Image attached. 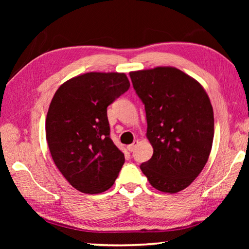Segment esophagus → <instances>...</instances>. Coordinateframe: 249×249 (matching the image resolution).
Returning a JSON list of instances; mask_svg holds the SVG:
<instances>
[{
  "label": "esophagus",
  "instance_id": "34e87169",
  "mask_svg": "<svg viewBox=\"0 0 249 249\" xmlns=\"http://www.w3.org/2000/svg\"><path fill=\"white\" fill-rule=\"evenodd\" d=\"M137 145H138V141H134L133 144H130V145L127 146V149H128L129 151H133L135 148H136Z\"/></svg>",
  "mask_w": 249,
  "mask_h": 249
}]
</instances>
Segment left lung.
I'll return each mask as SVG.
<instances>
[{
    "label": "left lung",
    "instance_id": "left-lung-1",
    "mask_svg": "<svg viewBox=\"0 0 249 249\" xmlns=\"http://www.w3.org/2000/svg\"><path fill=\"white\" fill-rule=\"evenodd\" d=\"M145 104L146 136L154 148L141 165L155 189L177 193L203 169L214 137L213 107L203 87L175 67L129 72Z\"/></svg>",
    "mask_w": 249,
    "mask_h": 249
}]
</instances>
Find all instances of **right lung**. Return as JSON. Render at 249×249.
I'll list each match as a JSON object with an SVG mask.
<instances>
[{
  "instance_id": "right-lung-1",
  "label": "right lung",
  "mask_w": 249,
  "mask_h": 249,
  "mask_svg": "<svg viewBox=\"0 0 249 249\" xmlns=\"http://www.w3.org/2000/svg\"><path fill=\"white\" fill-rule=\"evenodd\" d=\"M129 89L121 72H88L56 91L46 117L54 165L74 189L96 195L115 182L124 154L109 137L107 107Z\"/></svg>"
}]
</instances>
